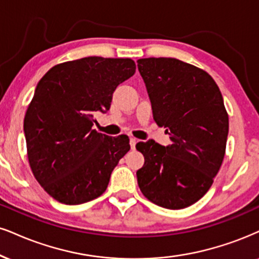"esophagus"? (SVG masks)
<instances>
[{"instance_id": "obj_1", "label": "esophagus", "mask_w": 259, "mask_h": 259, "mask_svg": "<svg viewBox=\"0 0 259 259\" xmlns=\"http://www.w3.org/2000/svg\"><path fill=\"white\" fill-rule=\"evenodd\" d=\"M137 142H138V140H137L136 138H133V137H131V138H130V145H131V148L135 149Z\"/></svg>"}]
</instances>
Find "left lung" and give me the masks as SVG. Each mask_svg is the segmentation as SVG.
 Instances as JSON below:
<instances>
[{"label":"left lung","instance_id":"8db88e82","mask_svg":"<svg viewBox=\"0 0 259 259\" xmlns=\"http://www.w3.org/2000/svg\"><path fill=\"white\" fill-rule=\"evenodd\" d=\"M137 62L154 120L171 140L168 146L155 140L136 145L145 159L137 170L139 188L156 205L184 209L209 191L225 157L229 123L221 91L211 75L180 60Z\"/></svg>","mask_w":259,"mask_h":259}]
</instances>
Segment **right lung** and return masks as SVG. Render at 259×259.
<instances>
[{
	"label": "right lung",
	"instance_id": "add662e5",
	"mask_svg": "<svg viewBox=\"0 0 259 259\" xmlns=\"http://www.w3.org/2000/svg\"><path fill=\"white\" fill-rule=\"evenodd\" d=\"M135 72L131 59L90 56L54 66L37 84L24 119L28 163L57 202L76 205L107 190L130 139L92 128L95 114L109 110L115 89Z\"/></svg>",
	"mask_w": 259,
	"mask_h": 259
}]
</instances>
